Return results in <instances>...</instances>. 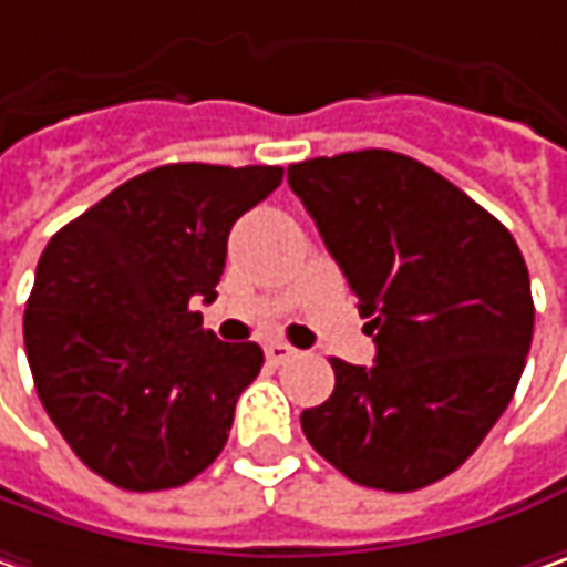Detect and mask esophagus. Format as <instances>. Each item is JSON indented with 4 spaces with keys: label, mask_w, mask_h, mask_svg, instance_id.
I'll return each instance as SVG.
<instances>
[{
    "label": "esophagus",
    "mask_w": 567,
    "mask_h": 567,
    "mask_svg": "<svg viewBox=\"0 0 567 567\" xmlns=\"http://www.w3.org/2000/svg\"><path fill=\"white\" fill-rule=\"evenodd\" d=\"M291 355H295L291 346H285V342H266V361L269 364H285Z\"/></svg>",
    "instance_id": "34e87169"
}]
</instances>
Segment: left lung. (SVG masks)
Listing matches in <instances>:
<instances>
[{
	"mask_svg": "<svg viewBox=\"0 0 567 567\" xmlns=\"http://www.w3.org/2000/svg\"><path fill=\"white\" fill-rule=\"evenodd\" d=\"M355 291L378 355L332 358L310 447L358 485L451 476L502 419L533 342L527 262L505 225L422 161L364 148L288 167Z\"/></svg>",
	"mask_w": 567,
	"mask_h": 567,
	"instance_id": "obj_1",
	"label": "left lung"
}]
</instances>
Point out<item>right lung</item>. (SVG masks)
<instances>
[{
    "mask_svg": "<svg viewBox=\"0 0 567 567\" xmlns=\"http://www.w3.org/2000/svg\"><path fill=\"white\" fill-rule=\"evenodd\" d=\"M282 167L164 164L50 237L24 310L47 415L91 473L126 492L177 488L221 454L257 342H221L215 301L235 221Z\"/></svg>",
    "mask_w": 567,
    "mask_h": 567,
    "instance_id": "add662e5",
    "label": "right lung"
}]
</instances>
